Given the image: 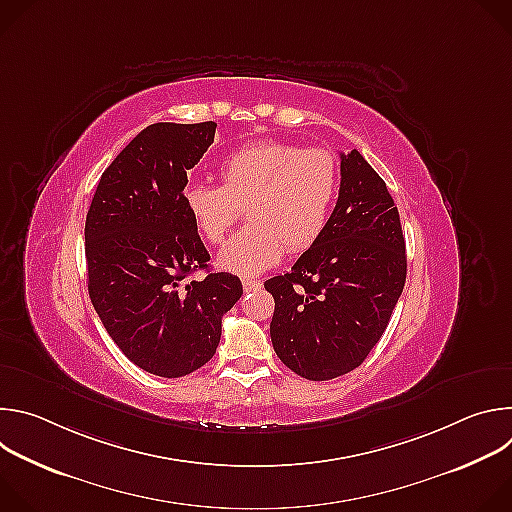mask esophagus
Returning <instances> with one entry per match:
<instances>
[{
	"mask_svg": "<svg viewBox=\"0 0 512 512\" xmlns=\"http://www.w3.org/2000/svg\"><path fill=\"white\" fill-rule=\"evenodd\" d=\"M263 283L259 281V279H243V289H245V294H249V291H255V289H259Z\"/></svg>",
	"mask_w": 512,
	"mask_h": 512,
	"instance_id": "esophagus-1",
	"label": "esophagus"
}]
</instances>
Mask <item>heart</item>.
Masks as SVG:
<instances>
[{"instance_id": "b5f03b06", "label": "heart", "mask_w": 512, "mask_h": 512, "mask_svg": "<svg viewBox=\"0 0 512 512\" xmlns=\"http://www.w3.org/2000/svg\"><path fill=\"white\" fill-rule=\"evenodd\" d=\"M221 186L190 180L182 202L200 237L221 245L247 208L251 223L218 253V267L255 277L285 251L310 249L326 231L338 190L340 164L328 148H300L263 139L243 145L218 168Z\"/></svg>"}]
</instances>
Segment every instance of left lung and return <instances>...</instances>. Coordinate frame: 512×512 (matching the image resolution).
Returning a JSON list of instances; mask_svg holds the SVG:
<instances>
[{"label":"left lung","instance_id":"obj_1","mask_svg":"<svg viewBox=\"0 0 512 512\" xmlns=\"http://www.w3.org/2000/svg\"><path fill=\"white\" fill-rule=\"evenodd\" d=\"M405 275V237L387 184L356 150L340 154V192L324 235L289 273L265 281L275 300V354L308 381L354 371L381 340Z\"/></svg>","mask_w":512,"mask_h":512}]
</instances>
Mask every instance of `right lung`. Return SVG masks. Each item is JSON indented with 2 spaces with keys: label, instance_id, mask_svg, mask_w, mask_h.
I'll return each mask as SVG.
<instances>
[{
  "label": "right lung",
  "instance_id": "add662e5",
  "mask_svg": "<svg viewBox=\"0 0 512 512\" xmlns=\"http://www.w3.org/2000/svg\"><path fill=\"white\" fill-rule=\"evenodd\" d=\"M216 123H154L103 172L85 225L91 302L139 369L178 379L206 364L223 316L243 296L237 275L208 273L210 255L182 202L188 170Z\"/></svg>",
  "mask_w": 512,
  "mask_h": 512
}]
</instances>
